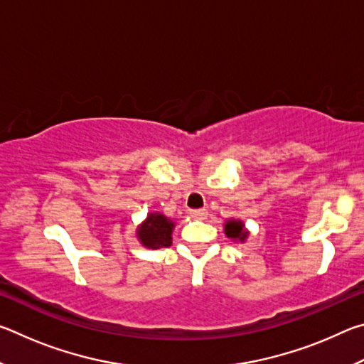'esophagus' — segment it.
<instances>
[{
  "label": "esophagus",
  "mask_w": 364,
  "mask_h": 364,
  "mask_svg": "<svg viewBox=\"0 0 364 364\" xmlns=\"http://www.w3.org/2000/svg\"><path fill=\"white\" fill-rule=\"evenodd\" d=\"M189 213H191V217L196 220H205V217H207L205 208H194V210H189Z\"/></svg>",
  "instance_id": "esophagus-1"
}]
</instances>
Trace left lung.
<instances>
[{
  "label": "left lung",
  "mask_w": 364,
  "mask_h": 364,
  "mask_svg": "<svg viewBox=\"0 0 364 364\" xmlns=\"http://www.w3.org/2000/svg\"><path fill=\"white\" fill-rule=\"evenodd\" d=\"M225 234L228 237L234 239V241H241V242H244L249 236V232L245 231L244 223L241 220H228L225 223Z\"/></svg>",
  "instance_id": "left-lung-1"
}]
</instances>
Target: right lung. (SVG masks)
I'll return each mask as SVG.
<instances>
[{"label": "right lung", "mask_w": 364, "mask_h": 364, "mask_svg": "<svg viewBox=\"0 0 364 364\" xmlns=\"http://www.w3.org/2000/svg\"><path fill=\"white\" fill-rule=\"evenodd\" d=\"M175 223L162 213H149L147 218L139 225L136 236L144 247L159 249L168 247L171 244V231Z\"/></svg>", "instance_id": "add662e5"}]
</instances>
